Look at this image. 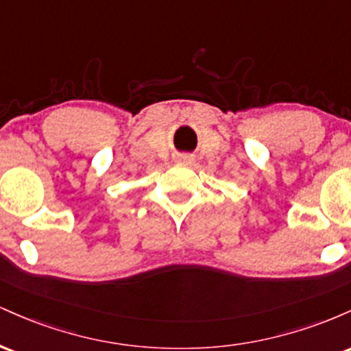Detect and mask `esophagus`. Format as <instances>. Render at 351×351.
I'll use <instances>...</instances> for the list:
<instances>
[{
    "mask_svg": "<svg viewBox=\"0 0 351 351\" xmlns=\"http://www.w3.org/2000/svg\"><path fill=\"white\" fill-rule=\"evenodd\" d=\"M176 162L181 163V165H186V167H191L193 163H195V156L193 155H178V158H176Z\"/></svg>",
    "mask_w": 351,
    "mask_h": 351,
    "instance_id": "1",
    "label": "esophagus"
}]
</instances>
